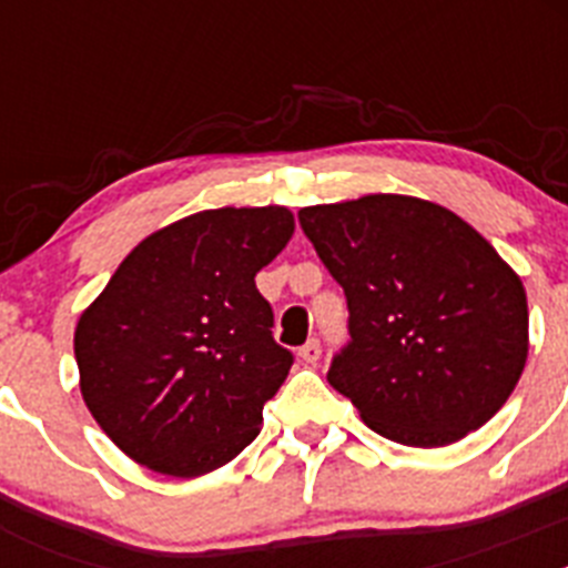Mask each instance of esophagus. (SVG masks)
<instances>
[{
    "label": "esophagus",
    "instance_id": "obj_1",
    "mask_svg": "<svg viewBox=\"0 0 568 568\" xmlns=\"http://www.w3.org/2000/svg\"><path fill=\"white\" fill-rule=\"evenodd\" d=\"M298 358L304 361V364H315V361L321 358V344H318V338H310L307 344L301 346V349H298Z\"/></svg>",
    "mask_w": 568,
    "mask_h": 568
}]
</instances>
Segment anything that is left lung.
Wrapping results in <instances>:
<instances>
[{
    "label": "left lung",
    "mask_w": 568,
    "mask_h": 568,
    "mask_svg": "<svg viewBox=\"0 0 568 568\" xmlns=\"http://www.w3.org/2000/svg\"><path fill=\"white\" fill-rule=\"evenodd\" d=\"M298 222L349 307L327 381L369 429L433 449L498 413L529 355V307L478 230L395 193L301 207Z\"/></svg>",
    "instance_id": "obj_1"
}]
</instances>
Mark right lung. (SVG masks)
<instances>
[{
  "instance_id": "add662e5",
  "label": "right lung",
  "mask_w": 568,
  "mask_h": 568,
  "mask_svg": "<svg viewBox=\"0 0 568 568\" xmlns=\"http://www.w3.org/2000/svg\"><path fill=\"white\" fill-rule=\"evenodd\" d=\"M287 207H219L150 233L82 313L79 389L135 464L199 478L261 433L293 353L255 273L287 247Z\"/></svg>"
}]
</instances>
